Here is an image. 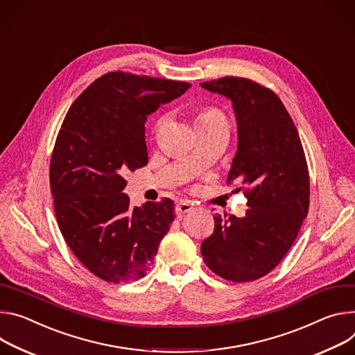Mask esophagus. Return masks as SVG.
Returning <instances> with one entry per match:
<instances>
[{
  "mask_svg": "<svg viewBox=\"0 0 355 355\" xmlns=\"http://www.w3.org/2000/svg\"><path fill=\"white\" fill-rule=\"evenodd\" d=\"M191 209H193V205H190V202H186V200L178 202V203H176V207H175L176 214H179V216H182V214L190 211Z\"/></svg>",
  "mask_w": 355,
  "mask_h": 355,
  "instance_id": "esophagus-1",
  "label": "esophagus"
}]
</instances>
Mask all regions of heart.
<instances>
[{"instance_id": "b5f03b06", "label": "heart", "mask_w": 355, "mask_h": 355, "mask_svg": "<svg viewBox=\"0 0 355 355\" xmlns=\"http://www.w3.org/2000/svg\"><path fill=\"white\" fill-rule=\"evenodd\" d=\"M211 120H224L223 115L214 110V108H206V110H202L198 115V123H205V121H211ZM162 118L161 120H157L156 124H155V128H153V134L156 135L157 131H159V127L162 125Z\"/></svg>"}]
</instances>
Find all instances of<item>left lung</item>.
Listing matches in <instances>:
<instances>
[{"label":"left lung","mask_w":355,"mask_h":355,"mask_svg":"<svg viewBox=\"0 0 355 355\" xmlns=\"http://www.w3.org/2000/svg\"><path fill=\"white\" fill-rule=\"evenodd\" d=\"M200 86L232 103L239 148L227 184L245 186L250 207L241 218L216 214L214 231L200 252L223 279L257 281L284 259L307 216L310 180L304 150L292 116L270 89L234 76Z\"/></svg>","instance_id":"8db88e82"}]
</instances>
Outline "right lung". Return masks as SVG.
<instances>
[{
    "label": "right lung",
    "instance_id": "1",
    "mask_svg": "<svg viewBox=\"0 0 355 355\" xmlns=\"http://www.w3.org/2000/svg\"><path fill=\"white\" fill-rule=\"evenodd\" d=\"M189 87L110 71L64 116L49 169L56 220L77 259L105 282L144 278L175 220V205L166 198L131 207L124 175L148 164L146 115Z\"/></svg>",
    "mask_w": 355,
    "mask_h": 355
}]
</instances>
